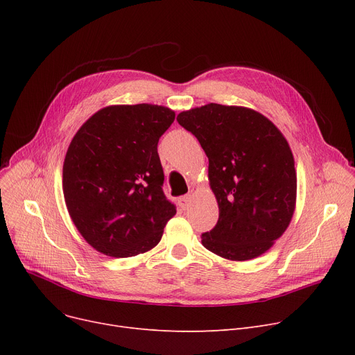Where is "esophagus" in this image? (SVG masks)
Returning a JSON list of instances; mask_svg holds the SVG:
<instances>
[{
	"label": "esophagus",
	"mask_w": 355,
	"mask_h": 355,
	"mask_svg": "<svg viewBox=\"0 0 355 355\" xmlns=\"http://www.w3.org/2000/svg\"><path fill=\"white\" fill-rule=\"evenodd\" d=\"M190 202H191L190 196H182V197L178 198V206H180L181 210H187L189 206H190Z\"/></svg>",
	"instance_id": "obj_1"
}]
</instances>
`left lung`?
Listing matches in <instances>:
<instances>
[{"label":"left lung","instance_id":"8db88e82","mask_svg":"<svg viewBox=\"0 0 355 355\" xmlns=\"http://www.w3.org/2000/svg\"><path fill=\"white\" fill-rule=\"evenodd\" d=\"M178 123L198 139L209 158L217 225L202 246L230 260L269 250L295 211L296 171L288 141L266 116L241 106L209 103L181 112Z\"/></svg>","mask_w":355,"mask_h":355}]
</instances>
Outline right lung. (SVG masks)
Listing matches in <instances>:
<instances>
[{
    "mask_svg": "<svg viewBox=\"0 0 355 355\" xmlns=\"http://www.w3.org/2000/svg\"><path fill=\"white\" fill-rule=\"evenodd\" d=\"M175 119L165 106H107L73 137L63 194L79 233L98 252L130 257L159 243L175 206L162 191L158 141Z\"/></svg>",
    "mask_w": 355,
    "mask_h": 355,
    "instance_id": "add662e5",
    "label": "right lung"
}]
</instances>
